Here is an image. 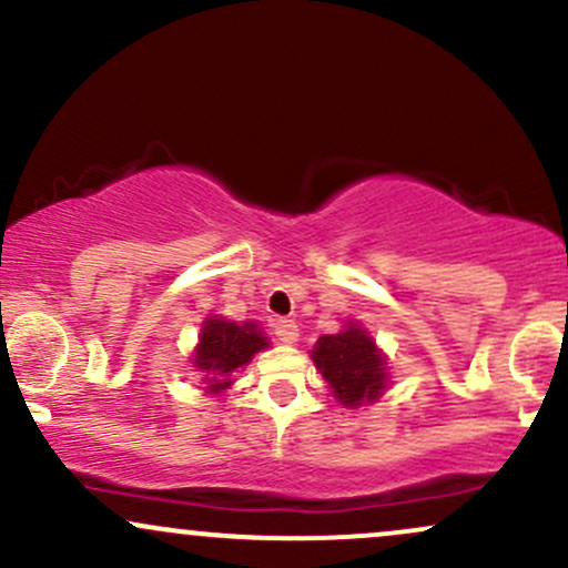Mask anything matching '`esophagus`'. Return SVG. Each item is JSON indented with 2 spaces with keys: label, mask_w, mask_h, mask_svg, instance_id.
Segmentation results:
<instances>
[{
  "label": "esophagus",
  "mask_w": 568,
  "mask_h": 568,
  "mask_svg": "<svg viewBox=\"0 0 568 568\" xmlns=\"http://www.w3.org/2000/svg\"><path fill=\"white\" fill-rule=\"evenodd\" d=\"M275 336L283 344H293L298 338V325L288 317H280V321H275Z\"/></svg>",
  "instance_id": "34e87169"
}]
</instances>
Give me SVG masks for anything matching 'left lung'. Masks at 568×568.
I'll list each match as a JSON object with an SVG mask.
<instances>
[{
    "label": "left lung",
    "mask_w": 568,
    "mask_h": 568,
    "mask_svg": "<svg viewBox=\"0 0 568 568\" xmlns=\"http://www.w3.org/2000/svg\"><path fill=\"white\" fill-rule=\"evenodd\" d=\"M312 361L344 406L376 400L387 382L382 352L357 325H347L342 334L321 336L312 349Z\"/></svg>",
    "instance_id": "8db88e82"
}]
</instances>
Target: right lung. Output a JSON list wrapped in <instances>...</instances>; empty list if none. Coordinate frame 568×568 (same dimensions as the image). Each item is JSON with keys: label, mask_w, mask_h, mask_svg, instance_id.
Returning a JSON list of instances; mask_svg holds the SVG:
<instances>
[{"label": "right lung", "mask_w": 568, "mask_h": 568, "mask_svg": "<svg viewBox=\"0 0 568 568\" xmlns=\"http://www.w3.org/2000/svg\"><path fill=\"white\" fill-rule=\"evenodd\" d=\"M262 347H266V336L258 334L253 323L237 325L213 317L202 325L194 366L205 374V382L211 384L207 389L219 393V389L230 387L234 371L251 363V357Z\"/></svg>", "instance_id": "right-lung-1"}]
</instances>
